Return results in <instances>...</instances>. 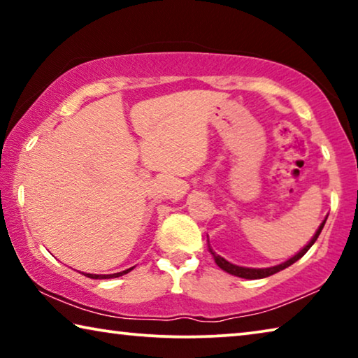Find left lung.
Masks as SVG:
<instances>
[{"mask_svg": "<svg viewBox=\"0 0 358 358\" xmlns=\"http://www.w3.org/2000/svg\"><path fill=\"white\" fill-rule=\"evenodd\" d=\"M325 221H327V216H325V220H324L322 222H320V226H319V229L316 230V234L313 235V238H311L310 241H308V245L303 246L301 250L295 254V256H292L290 259H287L286 262L278 264V265H275V266H266V268H250V266H240V265H235V264L229 262V260H226L224 257H221L220 254H216L213 250H211V248H210V241L207 240V241H208V251L211 252V256H213L216 265L220 266L221 270L227 271L229 275H234V276H238V278H245V280H262V278L271 276V275L278 273V271H281V270H284V268H287V266H290L292 264H295L296 260H299V259H301L303 256H305L306 251L310 250V248H311L314 243H316L317 237L320 235V232H322V229H324V226H325ZM207 237H208V235H207Z\"/></svg>", "mask_w": 358, "mask_h": 358, "instance_id": "1", "label": "left lung"}]
</instances>
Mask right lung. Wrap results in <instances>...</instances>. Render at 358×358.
Instances as JSON below:
<instances>
[{"label":"right lung","mask_w":358,"mask_h":358,"mask_svg":"<svg viewBox=\"0 0 358 358\" xmlns=\"http://www.w3.org/2000/svg\"><path fill=\"white\" fill-rule=\"evenodd\" d=\"M132 268H134V266H132ZM132 268H128V270L120 271V273H113V275H93V273H83V275L88 276V278H92V280H110V278H118V276H121V275L129 273V271H131Z\"/></svg>","instance_id":"add662e5"}]
</instances>
